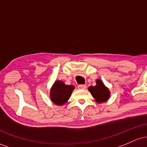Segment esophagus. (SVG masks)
I'll return each mask as SVG.
<instances>
[{
    "label": "esophagus",
    "instance_id": "obj_1",
    "mask_svg": "<svg viewBox=\"0 0 147 147\" xmlns=\"http://www.w3.org/2000/svg\"><path fill=\"white\" fill-rule=\"evenodd\" d=\"M78 88L81 89V90H84V89L86 88V85H79Z\"/></svg>",
    "mask_w": 147,
    "mask_h": 147
}]
</instances>
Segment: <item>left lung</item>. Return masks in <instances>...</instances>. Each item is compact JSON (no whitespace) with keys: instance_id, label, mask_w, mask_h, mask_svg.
Segmentation results:
<instances>
[{"instance_id":"1","label":"left lung","mask_w":147,"mask_h":147,"mask_svg":"<svg viewBox=\"0 0 147 147\" xmlns=\"http://www.w3.org/2000/svg\"><path fill=\"white\" fill-rule=\"evenodd\" d=\"M88 90L90 91L92 97L95 99L96 102L98 103L105 102L110 97V91L100 79H97L96 86H91L88 88Z\"/></svg>"}]
</instances>
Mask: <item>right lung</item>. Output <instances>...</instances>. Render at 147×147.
Here are the masks:
<instances>
[{
  "instance_id": "1",
  "label": "right lung",
  "mask_w": 147,
  "mask_h": 147,
  "mask_svg": "<svg viewBox=\"0 0 147 147\" xmlns=\"http://www.w3.org/2000/svg\"><path fill=\"white\" fill-rule=\"evenodd\" d=\"M74 89V86L65 85L62 81H56L50 90V99L56 105H63L70 97Z\"/></svg>"
}]
</instances>
